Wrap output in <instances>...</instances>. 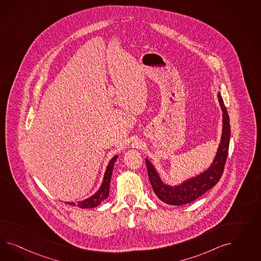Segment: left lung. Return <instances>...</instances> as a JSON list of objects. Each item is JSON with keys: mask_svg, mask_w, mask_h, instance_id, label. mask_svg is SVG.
I'll return each instance as SVG.
<instances>
[{"mask_svg": "<svg viewBox=\"0 0 261 261\" xmlns=\"http://www.w3.org/2000/svg\"><path fill=\"white\" fill-rule=\"evenodd\" d=\"M217 96L223 111L221 142L212 166L205 171L199 174L194 178L185 181L179 186L171 187L166 185L161 180L155 167L147 159L145 160L149 181L155 194L160 200L168 205H180L189 204L202 196L207 190H211L221 178L229 152L230 126L229 114L224 105L220 93H218Z\"/></svg>", "mask_w": 261, "mask_h": 261, "instance_id": "left-lung-1", "label": "left lung"}]
</instances>
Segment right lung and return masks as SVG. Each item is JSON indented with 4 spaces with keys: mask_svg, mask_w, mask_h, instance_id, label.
Listing matches in <instances>:
<instances>
[{
    "mask_svg": "<svg viewBox=\"0 0 261 261\" xmlns=\"http://www.w3.org/2000/svg\"><path fill=\"white\" fill-rule=\"evenodd\" d=\"M118 158V155H116L115 157L111 159L107 168H106V171L104 174V177H103V182L99 188V190H97L95 192V194L93 196H91L90 198H88L84 201H81V202H77V204H74L73 202H66V204L71 205H77L81 208H91V207H95L98 205H100L102 203L103 201L108 197L109 195V190H110V181L111 176H112V171H113V167L115 165V162Z\"/></svg>",
    "mask_w": 261,
    "mask_h": 261,
    "instance_id": "obj_1",
    "label": "right lung"
}]
</instances>
